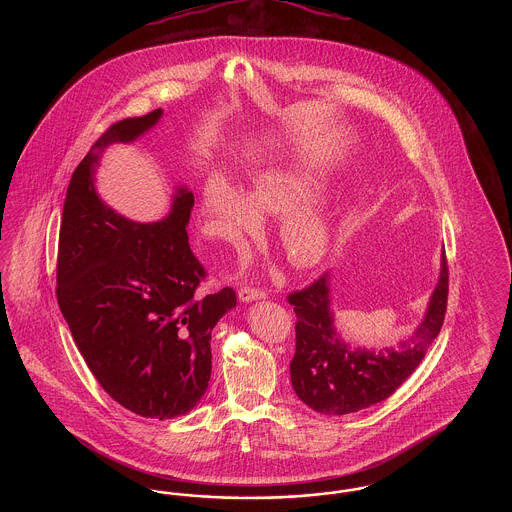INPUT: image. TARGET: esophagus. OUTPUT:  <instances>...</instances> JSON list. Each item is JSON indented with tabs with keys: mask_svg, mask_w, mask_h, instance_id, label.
I'll return each instance as SVG.
<instances>
[{
	"mask_svg": "<svg viewBox=\"0 0 512 512\" xmlns=\"http://www.w3.org/2000/svg\"><path fill=\"white\" fill-rule=\"evenodd\" d=\"M238 297H240V301H244V303H251V301L265 299L267 293L261 292V290H255V288H242V290L238 292Z\"/></svg>",
	"mask_w": 512,
	"mask_h": 512,
	"instance_id": "1",
	"label": "esophagus"
}]
</instances>
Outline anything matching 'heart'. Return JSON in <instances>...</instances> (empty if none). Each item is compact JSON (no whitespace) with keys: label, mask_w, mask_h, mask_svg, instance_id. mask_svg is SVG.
Instances as JSON below:
<instances>
[{"label":"heart","mask_w":512,"mask_h":512,"mask_svg":"<svg viewBox=\"0 0 512 512\" xmlns=\"http://www.w3.org/2000/svg\"><path fill=\"white\" fill-rule=\"evenodd\" d=\"M332 186V176L303 163H274L251 174L245 194L226 176L213 174L203 188L205 230L242 247L261 224V215L278 213L276 242L299 270L324 263L336 242L340 215L318 199Z\"/></svg>","instance_id":"obj_1"}]
</instances>
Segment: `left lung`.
<instances>
[{"instance_id": "obj_1", "label": "left lung", "mask_w": 512, "mask_h": 512, "mask_svg": "<svg viewBox=\"0 0 512 512\" xmlns=\"http://www.w3.org/2000/svg\"><path fill=\"white\" fill-rule=\"evenodd\" d=\"M449 272L445 251L439 259L438 284L424 317L409 340L397 349H366L345 340L334 324L332 274H324L307 290L288 297L293 305L295 355L290 363L293 391L322 414H349L388 399L424 359L438 338L445 309Z\"/></svg>"}]
</instances>
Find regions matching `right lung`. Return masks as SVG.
I'll return each mask as SVG.
<instances>
[{"label": "right lung", "mask_w": 512, "mask_h": 512, "mask_svg": "<svg viewBox=\"0 0 512 512\" xmlns=\"http://www.w3.org/2000/svg\"><path fill=\"white\" fill-rule=\"evenodd\" d=\"M163 109L113 124L76 167L63 205L57 301L101 388L146 418L190 413L211 378V332L236 292L195 297L205 270L188 244L194 194L178 186L157 222L126 219L96 190L103 149L134 144Z\"/></svg>", "instance_id": "obj_1"}]
</instances>
